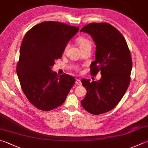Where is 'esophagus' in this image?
<instances>
[{
	"label": "esophagus",
	"mask_w": 148,
	"mask_h": 148,
	"mask_svg": "<svg viewBox=\"0 0 148 148\" xmlns=\"http://www.w3.org/2000/svg\"><path fill=\"white\" fill-rule=\"evenodd\" d=\"M76 84H77V85H82V82H81V80L76 79Z\"/></svg>",
	"instance_id": "obj_1"
}]
</instances>
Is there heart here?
Returning <instances> with one entry per match:
<instances>
[{
  "mask_svg": "<svg viewBox=\"0 0 148 148\" xmlns=\"http://www.w3.org/2000/svg\"><path fill=\"white\" fill-rule=\"evenodd\" d=\"M76 42L81 50L85 48H88V47L91 48L92 47L91 42L88 39L86 38L85 37H79L77 39ZM67 47H68V45H66V47H65V49H64V52L66 51V49H67Z\"/></svg>",
  "mask_w": 148,
  "mask_h": 148,
  "instance_id": "1",
  "label": "heart"
}]
</instances>
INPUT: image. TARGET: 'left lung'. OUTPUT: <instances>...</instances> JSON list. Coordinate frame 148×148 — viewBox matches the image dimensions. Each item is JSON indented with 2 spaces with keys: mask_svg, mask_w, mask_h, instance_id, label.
I'll return each instance as SVG.
<instances>
[{
  "mask_svg": "<svg viewBox=\"0 0 148 148\" xmlns=\"http://www.w3.org/2000/svg\"><path fill=\"white\" fill-rule=\"evenodd\" d=\"M80 31L89 34L96 45L90 73L95 76L100 71L101 75L98 81L82 80L86 94L81 103L86 111L99 115L114 108L128 88L131 54L123 34L108 23H91Z\"/></svg>",
  "mask_w": 148,
  "mask_h": 148,
  "instance_id": "8db88e82",
  "label": "left lung"
}]
</instances>
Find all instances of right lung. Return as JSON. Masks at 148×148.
<instances>
[{
    "label": "right lung",
    "mask_w": 148,
    "mask_h": 148,
    "mask_svg": "<svg viewBox=\"0 0 148 148\" xmlns=\"http://www.w3.org/2000/svg\"><path fill=\"white\" fill-rule=\"evenodd\" d=\"M79 29L63 23L43 22L27 31L22 40L16 73L25 96L41 110L62 105L74 85V77L58 76L51 68Z\"/></svg>",
    "instance_id": "obj_1"
}]
</instances>
